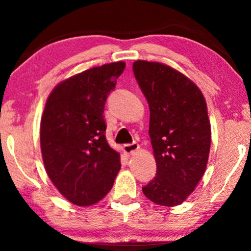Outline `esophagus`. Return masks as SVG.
I'll return each instance as SVG.
<instances>
[{"label": "esophagus", "instance_id": "1", "mask_svg": "<svg viewBox=\"0 0 251 251\" xmlns=\"http://www.w3.org/2000/svg\"><path fill=\"white\" fill-rule=\"evenodd\" d=\"M138 150H139V145L136 142H133L131 144H126V145L123 146V151H125V153L126 154H133Z\"/></svg>", "mask_w": 251, "mask_h": 251}]
</instances>
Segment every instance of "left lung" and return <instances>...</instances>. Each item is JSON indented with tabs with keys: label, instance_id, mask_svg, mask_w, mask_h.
Here are the masks:
<instances>
[{
	"label": "left lung",
	"instance_id": "1",
	"mask_svg": "<svg viewBox=\"0 0 251 251\" xmlns=\"http://www.w3.org/2000/svg\"><path fill=\"white\" fill-rule=\"evenodd\" d=\"M133 74L150 106L151 144L156 176L143 187L154 203H183L207 168L211 129L207 102L198 85L161 63L137 60Z\"/></svg>",
	"mask_w": 251,
	"mask_h": 251
}]
</instances>
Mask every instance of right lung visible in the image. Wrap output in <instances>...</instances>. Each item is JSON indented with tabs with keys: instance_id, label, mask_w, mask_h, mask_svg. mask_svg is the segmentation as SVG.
<instances>
[{
	"instance_id": "add662e5",
	"label": "right lung",
	"mask_w": 251,
	"mask_h": 251,
	"mask_svg": "<svg viewBox=\"0 0 251 251\" xmlns=\"http://www.w3.org/2000/svg\"><path fill=\"white\" fill-rule=\"evenodd\" d=\"M125 67L116 61L73 75L47 99L40 129L44 167L60 194L80 207L105 198L121 168L106 140L104 108Z\"/></svg>"
}]
</instances>
